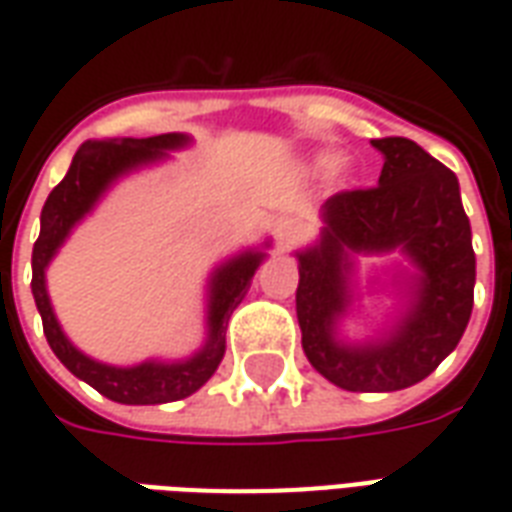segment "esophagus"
<instances>
[{
	"label": "esophagus",
	"instance_id": "obj_1",
	"mask_svg": "<svg viewBox=\"0 0 512 512\" xmlns=\"http://www.w3.org/2000/svg\"><path fill=\"white\" fill-rule=\"evenodd\" d=\"M274 235H277V246L279 249H290V246L299 241L301 235V224L296 219H290V216H282L274 224Z\"/></svg>",
	"mask_w": 512,
	"mask_h": 512
}]
</instances>
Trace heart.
<instances>
[{
  "mask_svg": "<svg viewBox=\"0 0 512 512\" xmlns=\"http://www.w3.org/2000/svg\"><path fill=\"white\" fill-rule=\"evenodd\" d=\"M312 167H315V172H334V169L340 167V156H337V153H332V150L318 153V156H315V161H312Z\"/></svg>",
  "mask_w": 512,
  "mask_h": 512,
  "instance_id": "heart-1",
  "label": "heart"
}]
</instances>
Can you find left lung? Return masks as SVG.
Segmentation results:
<instances>
[{
    "label": "left lung",
    "mask_w": 512,
    "mask_h": 512,
    "mask_svg": "<svg viewBox=\"0 0 512 512\" xmlns=\"http://www.w3.org/2000/svg\"><path fill=\"white\" fill-rule=\"evenodd\" d=\"M384 169L373 189L323 202L321 241L296 252L301 348L326 381L348 392H395L428 378L461 343L474 304V249L455 172L403 136L373 139ZM400 248L418 274L407 310L376 341L343 344L354 254Z\"/></svg>",
    "instance_id": "1"
}]
</instances>
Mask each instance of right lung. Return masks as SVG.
Returning <instances> with one entry per match:
<instances>
[{"label": "right lung", "mask_w": 512, "mask_h": 512, "mask_svg": "<svg viewBox=\"0 0 512 512\" xmlns=\"http://www.w3.org/2000/svg\"><path fill=\"white\" fill-rule=\"evenodd\" d=\"M191 139L186 134H158L147 139H104V142H84L71 161L68 175L54 186L49 200L40 211V235L32 249V296L43 318V334L51 351L73 376L82 378L98 389L101 395L126 403V406H158L194 395L224 356V332L233 310L241 304L246 290L252 285L257 266L263 263L266 252L246 249L230 257L216 268L208 282V340L200 351L183 362H142L134 367H115L95 362L84 356L76 345L65 337L57 315L51 310L49 290H46V268L57 249L65 244L76 224L93 211L95 202L104 191L134 169L167 158V150L186 147Z\"/></svg>", "instance_id": "obj_1"}]
</instances>
